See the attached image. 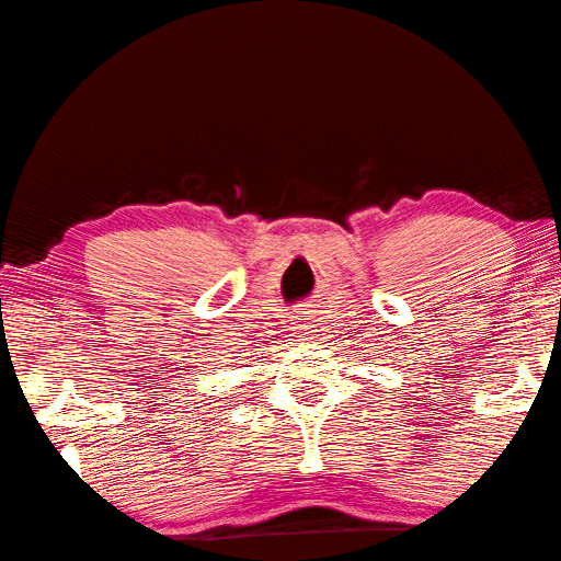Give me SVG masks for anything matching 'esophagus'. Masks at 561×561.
Wrapping results in <instances>:
<instances>
[{
	"label": "esophagus",
	"mask_w": 561,
	"mask_h": 561,
	"mask_svg": "<svg viewBox=\"0 0 561 561\" xmlns=\"http://www.w3.org/2000/svg\"><path fill=\"white\" fill-rule=\"evenodd\" d=\"M299 329H301V335H307V333H311V331H309V323H304V319H301V323H299Z\"/></svg>",
	"instance_id": "1"
}]
</instances>
